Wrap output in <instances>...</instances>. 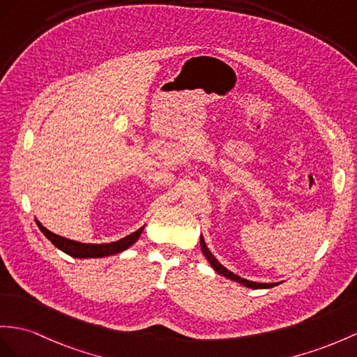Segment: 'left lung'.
Here are the masks:
<instances>
[{
	"label": "left lung",
	"mask_w": 357,
	"mask_h": 357,
	"mask_svg": "<svg viewBox=\"0 0 357 357\" xmlns=\"http://www.w3.org/2000/svg\"><path fill=\"white\" fill-rule=\"evenodd\" d=\"M199 245H202L203 255H204L206 259L208 260V264H211V266L215 269L216 273L224 275V277H227V279L238 282V283L244 284V286H247V288H251V289H266V288H273V286H277V283H257V282H250V280H247V279H242V277H239V275H236V274H233L231 271H229L227 268H224V266L218 262V260L215 259V256L211 253V250L207 248L203 236L199 238Z\"/></svg>",
	"instance_id": "1"
}]
</instances>
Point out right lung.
<instances>
[{"label": "right lung", "mask_w": 357, "mask_h": 357, "mask_svg": "<svg viewBox=\"0 0 357 357\" xmlns=\"http://www.w3.org/2000/svg\"><path fill=\"white\" fill-rule=\"evenodd\" d=\"M36 224H38L39 230L45 234L47 239L51 241V244L56 245L59 250H62L63 253L73 256V257H78V259L106 257V256L121 253V251H124L135 244V242L139 239V236H141V233L144 231V227H145L144 225V227L133 231L132 234H128V236L119 239L116 242H110V244H83V242H77L73 239H66L63 236H59V234L43 227V225L38 220H36Z\"/></svg>", "instance_id": "add662e5"}]
</instances>
